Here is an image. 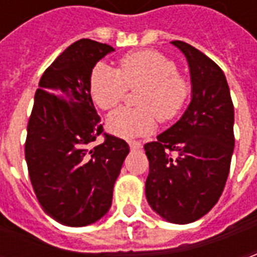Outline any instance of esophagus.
<instances>
[{
  "mask_svg": "<svg viewBox=\"0 0 257 257\" xmlns=\"http://www.w3.org/2000/svg\"><path fill=\"white\" fill-rule=\"evenodd\" d=\"M129 146H131V149H132V150H139V149H142V143L138 142V140H132V142H129Z\"/></svg>",
  "mask_w": 257,
  "mask_h": 257,
  "instance_id": "1",
  "label": "esophagus"
}]
</instances>
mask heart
<instances>
[{"mask_svg": "<svg viewBox=\"0 0 257 257\" xmlns=\"http://www.w3.org/2000/svg\"><path fill=\"white\" fill-rule=\"evenodd\" d=\"M139 88L136 103L140 108L123 107L107 119L112 134L125 139L151 134L157 118L161 122L175 119L191 92L189 79L178 73L175 62L151 49L122 56L117 70L99 63L90 74V96L101 110H112L125 99L128 89Z\"/></svg>", "mask_w": 257, "mask_h": 257, "instance_id": "obj_1", "label": "heart"}]
</instances>
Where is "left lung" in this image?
<instances>
[{
	"instance_id": "obj_1",
	"label": "left lung",
	"mask_w": 257,
	"mask_h": 257,
	"mask_svg": "<svg viewBox=\"0 0 257 257\" xmlns=\"http://www.w3.org/2000/svg\"><path fill=\"white\" fill-rule=\"evenodd\" d=\"M187 58L193 96L178 122L146 143V197L165 220L186 224L220 198L234 151V106L224 73L206 55L172 41Z\"/></svg>"
}]
</instances>
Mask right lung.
Returning a JSON list of instances; mask_svg holds the SVG:
<instances>
[{"label": "right lung", "instance_id": "obj_1", "mask_svg": "<svg viewBox=\"0 0 257 257\" xmlns=\"http://www.w3.org/2000/svg\"><path fill=\"white\" fill-rule=\"evenodd\" d=\"M114 48L82 38L44 71L34 96L25 156L42 209L71 227L88 226L110 209L128 156L125 140L103 129L90 97L92 68ZM97 136L103 143L93 147Z\"/></svg>", "mask_w": 257, "mask_h": 257}]
</instances>
